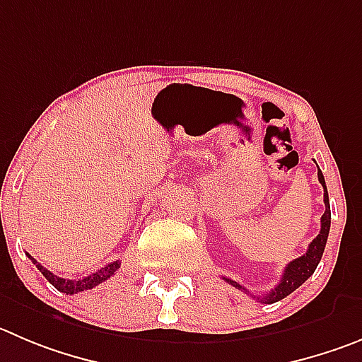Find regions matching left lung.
I'll list each match as a JSON object with an SVG mask.
<instances>
[{
    "label": "left lung",
    "mask_w": 362,
    "mask_h": 362,
    "mask_svg": "<svg viewBox=\"0 0 362 362\" xmlns=\"http://www.w3.org/2000/svg\"><path fill=\"white\" fill-rule=\"evenodd\" d=\"M318 180L320 184L323 185V202H325V214L322 216V230L320 234L316 235V239H313V243L309 245L307 252L303 253L302 257L295 259V261L289 262L286 266L282 273V279L280 282L276 284V288L272 289L268 295L264 296H255L252 295V298H257L261 300L262 303H275L279 300L286 298L288 295H291L295 289H298L307 279L314 273L318 262L322 261V255H323V250H325L327 245V238H329V230H330V204H329V192H327V185H325V178H323V173L318 170ZM225 279V276H223ZM228 284H232L234 288L241 289V291L248 293V289L243 288L241 284H238L235 280L230 279H225Z\"/></svg>",
    "instance_id": "8db88e82"
}]
</instances>
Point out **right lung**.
I'll use <instances>...</instances> for the list:
<instances>
[{"label": "right lung", "mask_w": 362, "mask_h": 362, "mask_svg": "<svg viewBox=\"0 0 362 362\" xmlns=\"http://www.w3.org/2000/svg\"><path fill=\"white\" fill-rule=\"evenodd\" d=\"M28 257L32 259V262L37 266V269H39V272L42 273L44 276H46V280H48L52 286H55L59 291L66 293V295H76V293L86 291V289L96 288L98 284L105 282V280H109L112 275H116V272L119 269V266H121L119 261H114V262H110V264L103 266L101 269H98V272H94V273H90V275L83 276V279L67 280V279H60V276L53 275L49 269H46L42 264H39V262H37L35 259L32 257V255H28Z\"/></svg>", "instance_id": "right-lung-1"}]
</instances>
